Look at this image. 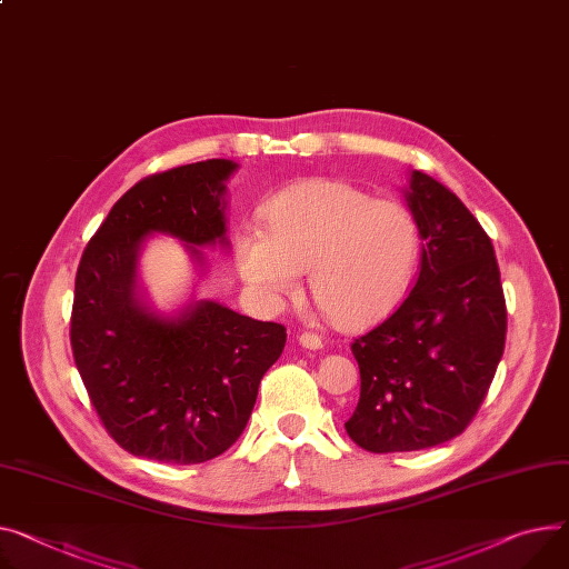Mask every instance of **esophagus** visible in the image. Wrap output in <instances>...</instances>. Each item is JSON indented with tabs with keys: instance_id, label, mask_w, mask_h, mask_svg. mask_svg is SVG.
<instances>
[{
	"instance_id": "1",
	"label": "esophagus",
	"mask_w": 569,
	"mask_h": 569,
	"mask_svg": "<svg viewBox=\"0 0 569 569\" xmlns=\"http://www.w3.org/2000/svg\"><path fill=\"white\" fill-rule=\"evenodd\" d=\"M298 343L302 348H310V351H317V348L323 346V341H321V337L317 332H300L298 335Z\"/></svg>"
}]
</instances>
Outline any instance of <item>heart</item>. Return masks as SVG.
Segmentation results:
<instances>
[{
    "mask_svg": "<svg viewBox=\"0 0 569 569\" xmlns=\"http://www.w3.org/2000/svg\"><path fill=\"white\" fill-rule=\"evenodd\" d=\"M264 228H243L237 264L267 300L298 289L310 271V293L339 328L385 317L403 298L419 257L415 216L397 200L337 182L308 180L273 193Z\"/></svg>",
    "mask_w": 569,
    "mask_h": 569,
    "instance_id": "b5f03b06",
    "label": "heart"
}]
</instances>
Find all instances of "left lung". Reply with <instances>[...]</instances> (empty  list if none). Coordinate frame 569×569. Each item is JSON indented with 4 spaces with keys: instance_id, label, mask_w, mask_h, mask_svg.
Listing matches in <instances>:
<instances>
[{
    "instance_id": "8db88e82",
    "label": "left lung",
    "mask_w": 569,
    "mask_h": 569,
    "mask_svg": "<svg viewBox=\"0 0 569 569\" xmlns=\"http://www.w3.org/2000/svg\"><path fill=\"white\" fill-rule=\"evenodd\" d=\"M408 207L423 239L408 298L351 343L360 401L343 426L371 453L453 440L486 401L506 346L495 248L456 193L415 170Z\"/></svg>"
}]
</instances>
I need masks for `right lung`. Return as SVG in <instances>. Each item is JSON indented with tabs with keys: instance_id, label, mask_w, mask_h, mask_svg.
Segmentation results:
<instances>
[{
	"instance_id": "right-lung-1",
	"label": "right lung",
	"mask_w": 569,
	"mask_h": 569,
	"mask_svg": "<svg viewBox=\"0 0 569 569\" xmlns=\"http://www.w3.org/2000/svg\"><path fill=\"white\" fill-rule=\"evenodd\" d=\"M237 163L207 159L154 172L129 189L86 243L74 278L70 346L89 399L132 456L198 465L243 432L261 376L287 328L213 300L161 319L134 296L137 254L152 232L196 246L226 241L223 193Z\"/></svg>"
}]
</instances>
